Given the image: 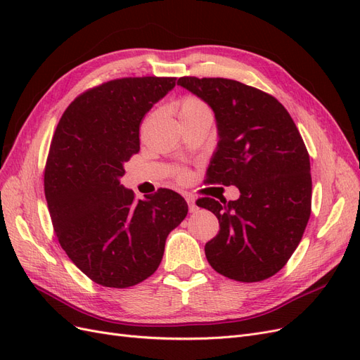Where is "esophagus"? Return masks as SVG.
<instances>
[{"mask_svg": "<svg viewBox=\"0 0 360 360\" xmlns=\"http://www.w3.org/2000/svg\"><path fill=\"white\" fill-rule=\"evenodd\" d=\"M186 201H188L189 212H191V213H193V212H197V210H198V205H197V202H195V200H193L192 197H186Z\"/></svg>", "mask_w": 360, "mask_h": 360, "instance_id": "34e87169", "label": "esophagus"}]
</instances>
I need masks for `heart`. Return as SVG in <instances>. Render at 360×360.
Listing matches in <instances>:
<instances>
[{
  "label": "heart",
  "mask_w": 360,
  "mask_h": 360,
  "mask_svg": "<svg viewBox=\"0 0 360 360\" xmlns=\"http://www.w3.org/2000/svg\"><path fill=\"white\" fill-rule=\"evenodd\" d=\"M177 114H179L180 120L198 117V115H212L209 105H207L204 101L198 99V97H195V96L183 97V99L177 103ZM177 177L179 179L186 177V171L179 169Z\"/></svg>",
  "instance_id": "obj_1"
}]
</instances>
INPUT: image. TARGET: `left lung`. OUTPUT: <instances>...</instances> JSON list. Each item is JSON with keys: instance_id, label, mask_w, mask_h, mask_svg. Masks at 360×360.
<instances>
[{"instance_id": "1", "label": "left lung", "mask_w": 360, "mask_h": 360, "mask_svg": "<svg viewBox=\"0 0 360 360\" xmlns=\"http://www.w3.org/2000/svg\"><path fill=\"white\" fill-rule=\"evenodd\" d=\"M177 85L201 97L216 117L219 143L205 181L240 191L236 201H197L219 221V233L204 248L207 261L234 281L274 276L311 216V163L300 132L284 105L255 86L195 76Z\"/></svg>"}]
</instances>
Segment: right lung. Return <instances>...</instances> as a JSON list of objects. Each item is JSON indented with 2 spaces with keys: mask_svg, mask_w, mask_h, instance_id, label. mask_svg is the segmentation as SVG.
I'll use <instances>...</instances> for the list:
<instances>
[{
  "mask_svg": "<svg viewBox=\"0 0 360 360\" xmlns=\"http://www.w3.org/2000/svg\"><path fill=\"white\" fill-rule=\"evenodd\" d=\"M176 78H122L84 91L52 136L45 197L64 252L93 282L134 287L159 267L168 234L188 214L171 189L136 200L124 189V162L139 151L144 115Z\"/></svg>",
  "mask_w": 360,
  "mask_h": 360,
  "instance_id": "1",
  "label": "right lung"
}]
</instances>
